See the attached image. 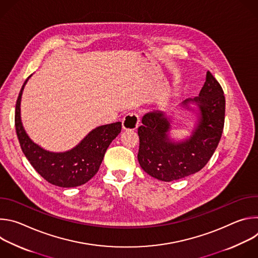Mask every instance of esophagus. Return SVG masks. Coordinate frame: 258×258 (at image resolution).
<instances>
[{
    "label": "esophagus",
    "instance_id": "34e87169",
    "mask_svg": "<svg viewBox=\"0 0 258 258\" xmlns=\"http://www.w3.org/2000/svg\"><path fill=\"white\" fill-rule=\"evenodd\" d=\"M139 124V115L136 112L127 113L122 119V128L133 131L138 127Z\"/></svg>",
    "mask_w": 258,
    "mask_h": 258
}]
</instances>
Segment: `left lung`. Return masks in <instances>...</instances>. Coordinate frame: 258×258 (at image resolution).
<instances>
[{"instance_id":"8db88e82","label":"left lung","mask_w":258,"mask_h":258,"mask_svg":"<svg viewBox=\"0 0 258 258\" xmlns=\"http://www.w3.org/2000/svg\"><path fill=\"white\" fill-rule=\"evenodd\" d=\"M190 102L197 104L200 117L189 139L170 141L167 136L170 122L161 111L145 114L138 128L139 163L145 172L159 180L171 181L201 170L222 138L226 99L222 86L210 71L199 96L185 100L182 107L188 109Z\"/></svg>"}]
</instances>
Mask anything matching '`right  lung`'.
Wrapping results in <instances>:
<instances>
[{
    "instance_id": "1",
    "label": "right lung",
    "mask_w": 258,
    "mask_h": 258,
    "mask_svg": "<svg viewBox=\"0 0 258 258\" xmlns=\"http://www.w3.org/2000/svg\"><path fill=\"white\" fill-rule=\"evenodd\" d=\"M28 79L19 92L15 107V128L22 152L32 167L52 185L62 188L84 185L99 170L110 143L121 132V122L96 127L69 151L63 153L47 151L34 144L22 126L20 101Z\"/></svg>"
}]
</instances>
